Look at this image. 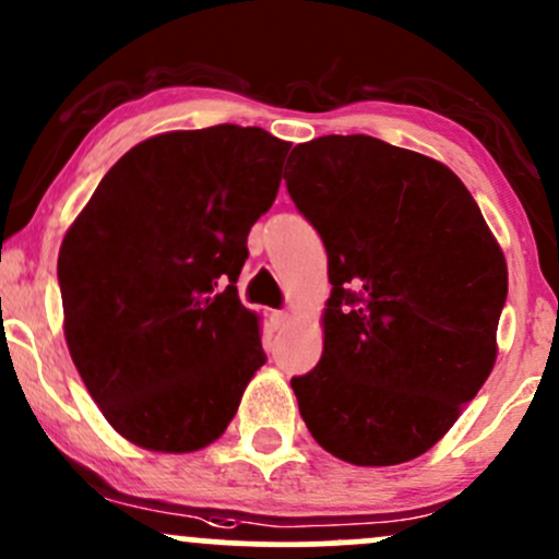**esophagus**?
<instances>
[{"label": "esophagus", "instance_id": "obj_1", "mask_svg": "<svg viewBox=\"0 0 559 559\" xmlns=\"http://www.w3.org/2000/svg\"><path fill=\"white\" fill-rule=\"evenodd\" d=\"M273 323L275 329H286V325L292 323V316H288V312H273Z\"/></svg>", "mask_w": 559, "mask_h": 559}]
</instances>
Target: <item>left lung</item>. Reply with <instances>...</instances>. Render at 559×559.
I'll return each mask as SVG.
<instances>
[{
	"label": "left lung",
	"mask_w": 559,
	"mask_h": 559,
	"mask_svg": "<svg viewBox=\"0 0 559 559\" xmlns=\"http://www.w3.org/2000/svg\"><path fill=\"white\" fill-rule=\"evenodd\" d=\"M288 159L286 189L323 239L333 286L323 357L292 378L301 420L344 463H409L497 362L504 252L439 159L362 133L305 141Z\"/></svg>",
	"instance_id": "left-lung-1"
}]
</instances>
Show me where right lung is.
<instances>
[{
    "instance_id": "obj_1",
    "label": "right lung",
    "mask_w": 559,
    "mask_h": 559,
    "mask_svg": "<svg viewBox=\"0 0 559 559\" xmlns=\"http://www.w3.org/2000/svg\"><path fill=\"white\" fill-rule=\"evenodd\" d=\"M288 146L241 126L157 133L70 223L57 258L62 331L92 400L131 444H213L265 365L260 316L236 281Z\"/></svg>"
}]
</instances>
